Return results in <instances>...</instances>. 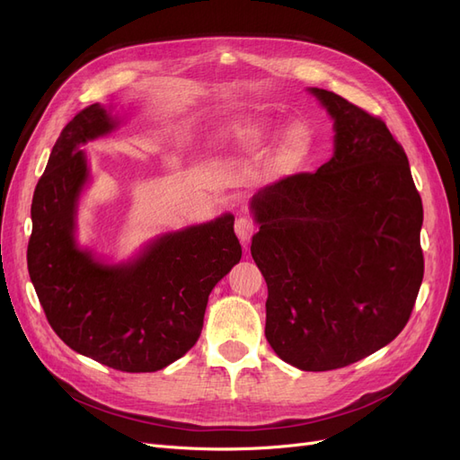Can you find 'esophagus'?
Instances as JSON below:
<instances>
[{
    "label": "esophagus",
    "mask_w": 460,
    "mask_h": 460,
    "mask_svg": "<svg viewBox=\"0 0 460 460\" xmlns=\"http://www.w3.org/2000/svg\"><path fill=\"white\" fill-rule=\"evenodd\" d=\"M234 228H235V234H238L240 242H242L243 245H247L249 240H252L253 232H255V222H253L252 217L243 215V217H240V218H235Z\"/></svg>",
    "instance_id": "esophagus-1"
}]
</instances>
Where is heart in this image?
I'll list each match as a JSON object with an SVG mask.
<instances>
[{
	"instance_id": "b5f03b06",
	"label": "heart",
	"mask_w": 460,
	"mask_h": 460,
	"mask_svg": "<svg viewBox=\"0 0 460 460\" xmlns=\"http://www.w3.org/2000/svg\"><path fill=\"white\" fill-rule=\"evenodd\" d=\"M272 134V124L257 120L245 127L235 128L234 137L235 144L242 149L255 151L264 142L269 140ZM311 149V132L303 127V124H291V127L284 132L280 144H278L274 151V164L278 169H291V166L299 164Z\"/></svg>"
}]
</instances>
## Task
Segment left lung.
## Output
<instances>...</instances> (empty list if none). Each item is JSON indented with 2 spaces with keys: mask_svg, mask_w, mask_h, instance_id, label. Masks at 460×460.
<instances>
[{
  "mask_svg": "<svg viewBox=\"0 0 460 460\" xmlns=\"http://www.w3.org/2000/svg\"><path fill=\"white\" fill-rule=\"evenodd\" d=\"M333 119V157L259 190L252 255L269 288L267 336L288 365L341 368L409 323L424 276L422 199L380 117L311 88Z\"/></svg>",
  "mask_w": 460,
  "mask_h": 460,
  "instance_id": "left-lung-1",
  "label": "left lung"
}]
</instances>
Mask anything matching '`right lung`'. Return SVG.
<instances>
[{"label": "right lung", "instance_id": "1", "mask_svg": "<svg viewBox=\"0 0 460 460\" xmlns=\"http://www.w3.org/2000/svg\"><path fill=\"white\" fill-rule=\"evenodd\" d=\"M100 103L61 130L32 199L29 274L48 323L76 353L122 372H155L196 345L211 289L242 259L234 217L164 234L127 264H105L75 240L88 182L80 146L117 128Z\"/></svg>", "mask_w": 460, "mask_h": 460}]
</instances>
